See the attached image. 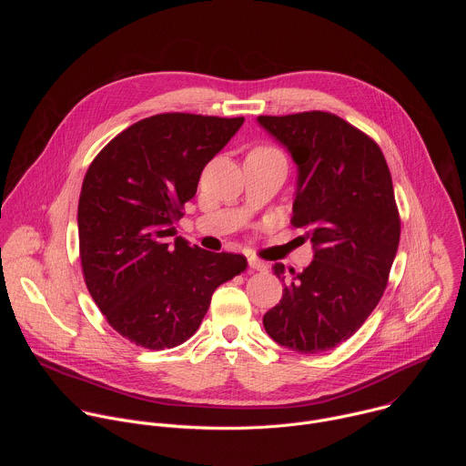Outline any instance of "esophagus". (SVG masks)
<instances>
[{"label": "esophagus", "mask_w": 466, "mask_h": 466, "mask_svg": "<svg viewBox=\"0 0 466 466\" xmlns=\"http://www.w3.org/2000/svg\"><path fill=\"white\" fill-rule=\"evenodd\" d=\"M247 263H248V269H252V271H265L268 269V265H265L263 261H259L258 258H247Z\"/></svg>", "instance_id": "esophagus-1"}]
</instances>
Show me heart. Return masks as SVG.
<instances>
[{
    "instance_id": "1",
    "label": "heart",
    "mask_w": 466,
    "mask_h": 466,
    "mask_svg": "<svg viewBox=\"0 0 466 466\" xmlns=\"http://www.w3.org/2000/svg\"><path fill=\"white\" fill-rule=\"evenodd\" d=\"M258 151H271V149H258Z\"/></svg>"
}]
</instances>
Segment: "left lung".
I'll list each match as a JSON object with an SVG mask.
<instances>
[{"instance_id":"obj_1","label":"left lung","mask_w":466,"mask_h":466,"mask_svg":"<svg viewBox=\"0 0 466 466\" xmlns=\"http://www.w3.org/2000/svg\"><path fill=\"white\" fill-rule=\"evenodd\" d=\"M297 166L293 219L313 261L302 273L275 263L280 302L263 328L280 347L326 352L347 341L380 302L400 241L387 162L361 130L328 112L258 116Z\"/></svg>"}]
</instances>
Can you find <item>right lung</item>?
<instances>
[{"mask_svg": "<svg viewBox=\"0 0 466 466\" xmlns=\"http://www.w3.org/2000/svg\"><path fill=\"white\" fill-rule=\"evenodd\" d=\"M243 117L158 114L125 128L90 164L79 197L86 288L119 336L149 350L189 339L214 291L247 268L177 236L205 166Z\"/></svg>", "mask_w": 466, "mask_h": 466, "instance_id": "1", "label": "right lung"}]
</instances>
